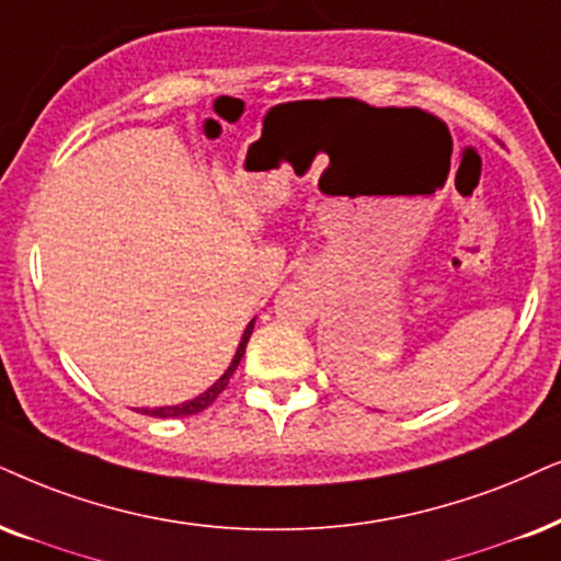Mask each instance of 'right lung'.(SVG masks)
<instances>
[{
    "mask_svg": "<svg viewBox=\"0 0 561 561\" xmlns=\"http://www.w3.org/2000/svg\"><path fill=\"white\" fill-rule=\"evenodd\" d=\"M251 331H253V321L245 325V331H243V339H240V344H238V352H236V357H232L230 367H228V370H225V375H222V378H219V380L215 382V386L207 388V391H204L202 396H196V399H191V401H186V403H179V407L141 409V414H150V416H160V420H168V416H191V414H198V411H204V409H207L209 403L215 401L217 396L225 391V388H228V382H230V378H232V373L238 370L240 359H243V354H245V344H248V339H251Z\"/></svg>",
    "mask_w": 561,
    "mask_h": 561,
    "instance_id": "obj_1",
    "label": "right lung"
}]
</instances>
